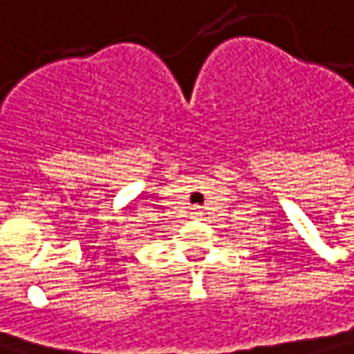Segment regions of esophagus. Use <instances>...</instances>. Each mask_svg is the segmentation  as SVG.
Here are the masks:
<instances>
[{
	"instance_id": "1",
	"label": "esophagus",
	"mask_w": 354,
	"mask_h": 354,
	"mask_svg": "<svg viewBox=\"0 0 354 354\" xmlns=\"http://www.w3.org/2000/svg\"><path fill=\"white\" fill-rule=\"evenodd\" d=\"M192 215H194V217H201L203 213L199 211V207H194V209H192Z\"/></svg>"
}]
</instances>
